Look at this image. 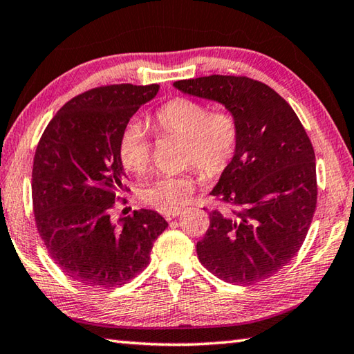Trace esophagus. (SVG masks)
Instances as JSON below:
<instances>
[{"label": "esophagus", "mask_w": 354, "mask_h": 354, "mask_svg": "<svg viewBox=\"0 0 354 354\" xmlns=\"http://www.w3.org/2000/svg\"><path fill=\"white\" fill-rule=\"evenodd\" d=\"M179 213H181V210H176V212H169V213H164V218L167 221H173L176 216H179Z\"/></svg>", "instance_id": "obj_1"}]
</instances>
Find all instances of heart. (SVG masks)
Wrapping results in <instances>:
<instances>
[{"label":"heart","instance_id":"b5f03b06","mask_svg":"<svg viewBox=\"0 0 354 354\" xmlns=\"http://www.w3.org/2000/svg\"><path fill=\"white\" fill-rule=\"evenodd\" d=\"M153 122L165 135L185 138L184 165H196L205 176L221 175L236 153L239 127L228 110H214L205 102L192 98H173L159 107ZM122 167L135 175L149 169L151 144L147 130L138 121L122 129L118 141ZM193 179L189 175L161 176L145 185L141 196L162 213L176 212L190 199Z\"/></svg>","mask_w":354,"mask_h":354}]
</instances>
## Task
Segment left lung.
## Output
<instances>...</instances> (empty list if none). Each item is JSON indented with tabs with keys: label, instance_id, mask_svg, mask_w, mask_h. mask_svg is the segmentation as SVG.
Returning <instances> with one entry per match:
<instances>
[{
	"label": "left lung",
	"instance_id": "left-lung-1",
	"mask_svg": "<svg viewBox=\"0 0 354 354\" xmlns=\"http://www.w3.org/2000/svg\"><path fill=\"white\" fill-rule=\"evenodd\" d=\"M233 113L239 141L212 195L241 207L210 213L198 258L219 279L250 286L268 279L299 252L317 198L316 158L306 129L273 88L245 76L210 75L173 82Z\"/></svg>",
	"mask_w": 354,
	"mask_h": 354
}]
</instances>
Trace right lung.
<instances>
[{
    "label": "right lung",
    "mask_w": 354,
    "mask_h": 354,
    "mask_svg": "<svg viewBox=\"0 0 354 354\" xmlns=\"http://www.w3.org/2000/svg\"><path fill=\"white\" fill-rule=\"evenodd\" d=\"M158 84H116L75 96L48 122L32 170L35 223L50 258L82 286H124L147 267L167 221L135 210L112 221L124 167L118 141L130 118L153 100Z\"/></svg>",
    "instance_id": "1"
}]
</instances>
